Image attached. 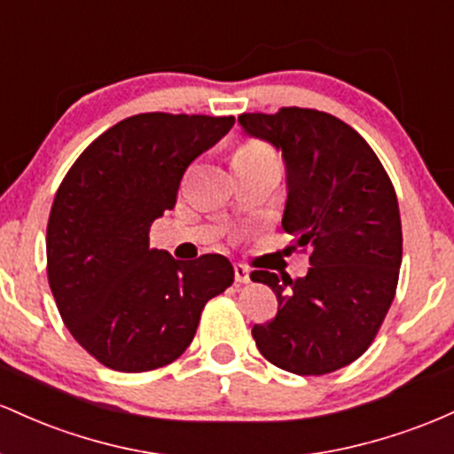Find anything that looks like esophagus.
Segmentation results:
<instances>
[{"label": "esophagus", "mask_w": 454, "mask_h": 454, "mask_svg": "<svg viewBox=\"0 0 454 454\" xmlns=\"http://www.w3.org/2000/svg\"><path fill=\"white\" fill-rule=\"evenodd\" d=\"M233 274H236V283H251V270L242 266V263H236V266H233Z\"/></svg>", "instance_id": "obj_1"}]
</instances>
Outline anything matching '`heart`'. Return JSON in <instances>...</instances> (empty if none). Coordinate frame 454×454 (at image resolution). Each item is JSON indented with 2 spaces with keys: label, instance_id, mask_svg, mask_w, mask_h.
<instances>
[{
  "label": "heart",
  "instance_id": "obj_1",
  "mask_svg": "<svg viewBox=\"0 0 454 454\" xmlns=\"http://www.w3.org/2000/svg\"><path fill=\"white\" fill-rule=\"evenodd\" d=\"M268 156H274L272 152L268 150L263 144H257V141H247L236 150V156L233 160H240V159H268Z\"/></svg>",
  "mask_w": 454,
  "mask_h": 454
}]
</instances>
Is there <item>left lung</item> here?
I'll return each mask as SVG.
<instances>
[{
	"instance_id": "1",
	"label": "left lung",
	"mask_w": 454,
	"mask_h": 454,
	"mask_svg": "<svg viewBox=\"0 0 454 454\" xmlns=\"http://www.w3.org/2000/svg\"><path fill=\"white\" fill-rule=\"evenodd\" d=\"M238 124L283 154V229L313 248L304 277L251 274L278 300L253 339L289 373H333L364 354L395 300L403 257L395 188L363 137L322 111L244 114Z\"/></svg>"
}]
</instances>
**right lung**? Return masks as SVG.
<instances>
[{
	"label": "right lung",
	"mask_w": 454,
	"mask_h": 454,
	"mask_svg": "<svg viewBox=\"0 0 454 454\" xmlns=\"http://www.w3.org/2000/svg\"><path fill=\"white\" fill-rule=\"evenodd\" d=\"M233 117L141 114L76 159L55 195L47 274L66 328L105 366L159 369L184 354L201 310L233 283L223 254L177 262L150 248V227L177 201L186 167Z\"/></svg>",
	"instance_id": "obj_1"
}]
</instances>
